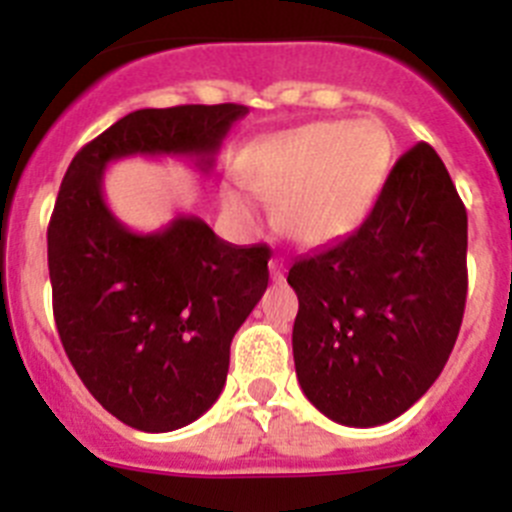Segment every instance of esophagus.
I'll return each mask as SVG.
<instances>
[{
	"label": "esophagus",
	"instance_id": "obj_1",
	"mask_svg": "<svg viewBox=\"0 0 512 512\" xmlns=\"http://www.w3.org/2000/svg\"><path fill=\"white\" fill-rule=\"evenodd\" d=\"M269 269H271V279H274V282H284V261L282 259H271V264H269Z\"/></svg>",
	"mask_w": 512,
	"mask_h": 512
}]
</instances>
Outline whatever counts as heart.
<instances>
[{
  "mask_svg": "<svg viewBox=\"0 0 512 512\" xmlns=\"http://www.w3.org/2000/svg\"><path fill=\"white\" fill-rule=\"evenodd\" d=\"M392 151L390 130L377 120L310 122L248 148L238 179L274 205L284 238L318 248L359 228L387 179ZM223 205L238 220H251L243 194L228 189Z\"/></svg>",
  "mask_w": 512,
  "mask_h": 512,
  "instance_id": "obj_1",
  "label": "heart"
}]
</instances>
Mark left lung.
I'll return each instance as SVG.
<instances>
[{"label":"left lung","mask_w":512,"mask_h":512,"mask_svg":"<svg viewBox=\"0 0 512 512\" xmlns=\"http://www.w3.org/2000/svg\"><path fill=\"white\" fill-rule=\"evenodd\" d=\"M287 282L297 379L320 413L372 428L415 405L467 305V210L438 153L423 140L402 153L359 230L297 259Z\"/></svg>","instance_id":"1"}]
</instances>
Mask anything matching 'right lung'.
I'll return each mask as SVG.
<instances>
[{"mask_svg":"<svg viewBox=\"0 0 512 512\" xmlns=\"http://www.w3.org/2000/svg\"><path fill=\"white\" fill-rule=\"evenodd\" d=\"M243 104L135 110L87 143L63 176L48 225L53 318L94 400L130 428L176 431L225 387L230 341L269 284V246H233L200 217L133 233L102 197L125 156H192L210 171Z\"/></svg>","mask_w":512,"mask_h":512,"instance_id":"1","label":"right lung"}]
</instances>
